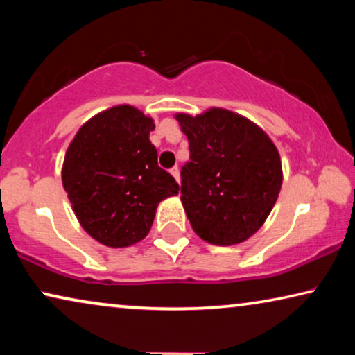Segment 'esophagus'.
<instances>
[{"label": "esophagus", "instance_id": "obj_1", "mask_svg": "<svg viewBox=\"0 0 355 355\" xmlns=\"http://www.w3.org/2000/svg\"><path fill=\"white\" fill-rule=\"evenodd\" d=\"M169 173H171L173 174V176H174V179H176V181L179 182V181H181V176H179V168L178 166H174L173 169H171V171H169Z\"/></svg>", "mask_w": 355, "mask_h": 355}]
</instances>
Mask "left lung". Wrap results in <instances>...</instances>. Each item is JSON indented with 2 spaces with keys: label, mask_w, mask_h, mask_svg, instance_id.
<instances>
[{
  "label": "left lung",
  "mask_w": 355,
  "mask_h": 355,
  "mask_svg": "<svg viewBox=\"0 0 355 355\" xmlns=\"http://www.w3.org/2000/svg\"><path fill=\"white\" fill-rule=\"evenodd\" d=\"M176 119L191 150L181 169V200L192 230L213 245L249 239L283 184L275 144L252 121L223 108Z\"/></svg>",
  "instance_id": "1"
}]
</instances>
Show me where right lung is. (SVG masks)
<instances>
[{"instance_id":"right-lung-1","label":"right lung","mask_w":355,"mask_h":355,"mask_svg":"<svg viewBox=\"0 0 355 355\" xmlns=\"http://www.w3.org/2000/svg\"><path fill=\"white\" fill-rule=\"evenodd\" d=\"M153 119L129 105L101 111L79 129L62 163V186L80 226L108 247L142 241L158 203L179 184L158 166Z\"/></svg>"}]
</instances>
